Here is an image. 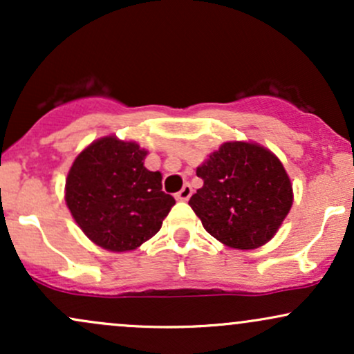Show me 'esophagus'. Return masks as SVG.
Listing matches in <instances>:
<instances>
[{"label": "esophagus", "instance_id": "obj_1", "mask_svg": "<svg viewBox=\"0 0 354 354\" xmlns=\"http://www.w3.org/2000/svg\"><path fill=\"white\" fill-rule=\"evenodd\" d=\"M191 194H193V188H191L189 185H185V186H183V188H181L180 193L174 194V198H176L178 201H188Z\"/></svg>", "mask_w": 354, "mask_h": 354}]
</instances>
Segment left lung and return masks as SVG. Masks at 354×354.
<instances>
[{
  "label": "left lung",
  "mask_w": 354,
  "mask_h": 354,
  "mask_svg": "<svg viewBox=\"0 0 354 354\" xmlns=\"http://www.w3.org/2000/svg\"><path fill=\"white\" fill-rule=\"evenodd\" d=\"M196 174L203 186L189 206L211 236L234 250L266 245L293 206V185L283 163L253 141H226Z\"/></svg>",
  "instance_id": "left-lung-1"
}]
</instances>
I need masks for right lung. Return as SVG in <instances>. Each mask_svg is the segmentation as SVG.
I'll use <instances>...</instances> for the list:
<instances>
[{"label": "right lung", "mask_w": 354, "mask_h": 354, "mask_svg": "<svg viewBox=\"0 0 354 354\" xmlns=\"http://www.w3.org/2000/svg\"><path fill=\"white\" fill-rule=\"evenodd\" d=\"M148 151L136 141L109 135L93 141L73 161L64 201L95 245L126 253L153 238L173 208L161 191V173L145 166Z\"/></svg>", "instance_id": "right-lung-1"}]
</instances>
